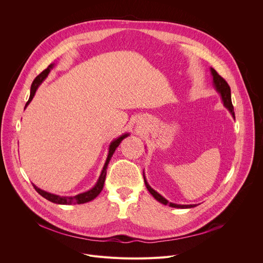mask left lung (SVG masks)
Listing matches in <instances>:
<instances>
[{
  "label": "left lung",
  "mask_w": 263,
  "mask_h": 263,
  "mask_svg": "<svg viewBox=\"0 0 263 263\" xmlns=\"http://www.w3.org/2000/svg\"><path fill=\"white\" fill-rule=\"evenodd\" d=\"M210 71H211V76H212V83H213V86L215 88V90L220 95V98H221V101H222V104L223 106L226 107L229 111L230 114L232 115L233 119L235 120V115H234V108H233V105H232V101H231V89H230V86L228 85V83L224 81L223 78H221L219 74L216 72V70L212 67H210ZM143 179H144V183H145V187L146 190L148 191V193L151 194L155 200H157L158 202H160L161 204L163 205H168L170 207H173V208H181V209H186V208H193V207H196L197 204H192V205H179V204H175V203H171L168 202L165 198H163L161 195H159L157 192H155L151 186L148 185L147 181L145 180V177H144V173H143Z\"/></svg>",
  "instance_id": "8db88e82"
}]
</instances>
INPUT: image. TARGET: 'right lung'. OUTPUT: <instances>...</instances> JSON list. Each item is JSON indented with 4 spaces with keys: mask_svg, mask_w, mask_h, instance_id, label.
Instances as JSON below:
<instances>
[{
    "mask_svg": "<svg viewBox=\"0 0 263 263\" xmlns=\"http://www.w3.org/2000/svg\"><path fill=\"white\" fill-rule=\"evenodd\" d=\"M55 66V63H51L45 70H43L39 76H37L32 85H31V91H30V98L25 106V108L30 104V102L32 101L33 97L35 96V92L37 90V88L40 87V85L47 79V77L49 76V73L51 72V70L54 68ZM130 134L129 133H125L123 135H121L120 137L116 138L112 140L109 144V151H108V156H107V159L105 161V164L103 166V170L101 172V175L97 181V183L93 185L92 189H90L89 191L87 192H84V193H81L79 195H76V196H72V197H63V196H58V195H54V194H50L46 191H43L41 189H39V187L34 186L35 191L39 193L42 197H44L45 199H47L48 201L52 202V203H55V204H60V205H72V204H84V203H87V202H90L92 201L93 199H96L100 193L102 192L103 187H104V182H105V178H106V170H107V166H108V163L112 157V155H114V153L116 152L117 147L120 145V143L122 142L123 139H125L126 137H128Z\"/></svg>",
    "mask_w": 263,
    "mask_h": 263,
    "instance_id": "right-lung-1",
    "label": "right lung"
}]
</instances>
